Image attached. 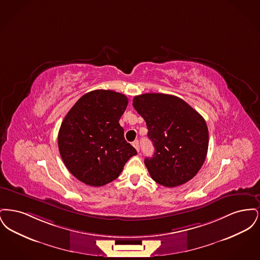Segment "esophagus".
<instances>
[{
  "instance_id": "1",
  "label": "esophagus",
  "mask_w": 260,
  "mask_h": 260,
  "mask_svg": "<svg viewBox=\"0 0 260 260\" xmlns=\"http://www.w3.org/2000/svg\"><path fill=\"white\" fill-rule=\"evenodd\" d=\"M133 146L136 149L137 152L139 151V143H138V140H135V141L133 142Z\"/></svg>"
}]
</instances>
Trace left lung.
<instances>
[{
  "label": "left lung",
  "mask_w": 260,
  "mask_h": 260,
  "mask_svg": "<svg viewBox=\"0 0 260 260\" xmlns=\"http://www.w3.org/2000/svg\"><path fill=\"white\" fill-rule=\"evenodd\" d=\"M133 105L144 119L153 157L144 164L153 180L166 187L182 185L202 168L209 148L205 119L183 99L165 93L136 95Z\"/></svg>",
  "instance_id": "obj_1"
}]
</instances>
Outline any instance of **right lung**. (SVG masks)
Masks as SVG:
<instances>
[{
  "mask_svg": "<svg viewBox=\"0 0 260 260\" xmlns=\"http://www.w3.org/2000/svg\"><path fill=\"white\" fill-rule=\"evenodd\" d=\"M128 99L120 92L96 89L84 94L65 116L58 133L62 161L87 185L115 180L127 160L137 154L119 124Z\"/></svg>",
  "mask_w": 260,
  "mask_h": 260,
  "instance_id": "1",
  "label": "right lung"
}]
</instances>
